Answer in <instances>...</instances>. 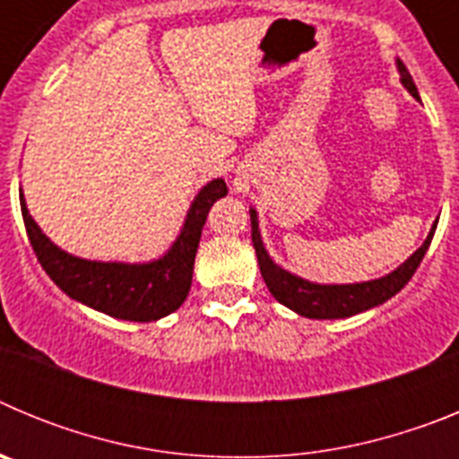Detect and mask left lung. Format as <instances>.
Wrapping results in <instances>:
<instances>
[{
    "instance_id": "8db88e82",
    "label": "left lung",
    "mask_w": 459,
    "mask_h": 459,
    "mask_svg": "<svg viewBox=\"0 0 459 459\" xmlns=\"http://www.w3.org/2000/svg\"><path fill=\"white\" fill-rule=\"evenodd\" d=\"M397 73H400V82L403 87L411 93L413 99L420 100L419 89L413 84L411 75H409L407 66H404L400 59H395ZM250 222H253V246L255 253H257L259 271H262V278H264L266 287L273 294V299L282 306H287L290 310H294L296 315L307 319H344L351 317V315H359V312H366L370 307L381 306L386 303L391 296H395L397 291L407 285L411 275L419 269L420 259L425 257L429 248V241L435 237L437 222L429 230L428 238L423 241L416 253L411 257H407L403 264L397 266L391 273L381 275V278L366 280V282H347V285H322V282H310V280L301 278V275L290 273L287 269H282L280 264H275L271 259L269 250H266L264 241H262V232H259V221L257 211L250 206Z\"/></svg>"
}]
</instances>
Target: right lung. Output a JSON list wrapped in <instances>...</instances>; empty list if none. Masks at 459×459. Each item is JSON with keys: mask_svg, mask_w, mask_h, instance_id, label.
Listing matches in <instances>:
<instances>
[{"mask_svg": "<svg viewBox=\"0 0 459 459\" xmlns=\"http://www.w3.org/2000/svg\"><path fill=\"white\" fill-rule=\"evenodd\" d=\"M227 195V184L213 179L195 195L179 237L152 262L128 264V262H99L82 259L62 250L43 234L34 218L30 216L22 188H20V209L27 227L31 248L64 294L75 301L105 312L109 317L128 319V322H156L168 317L169 312L181 307L193 285V266L197 246H200L202 227L213 202Z\"/></svg>", "mask_w": 459, "mask_h": 459, "instance_id": "obj_1", "label": "right lung"}]
</instances>
